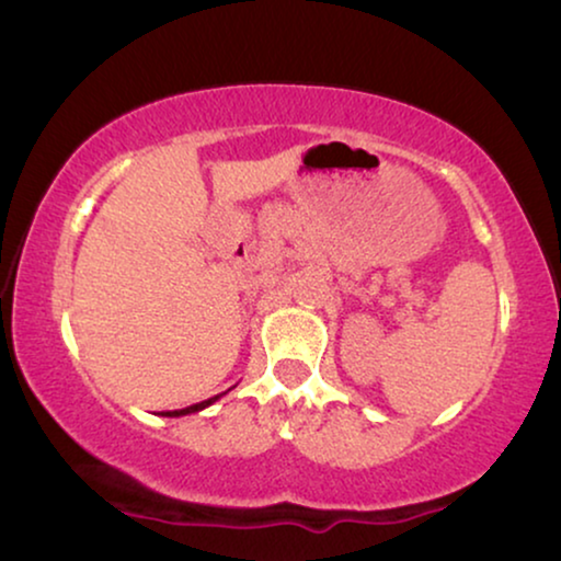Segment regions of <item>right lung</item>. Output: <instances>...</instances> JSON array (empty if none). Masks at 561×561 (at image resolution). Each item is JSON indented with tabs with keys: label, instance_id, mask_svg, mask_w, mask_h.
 <instances>
[{
	"label": "right lung",
	"instance_id": "1",
	"mask_svg": "<svg viewBox=\"0 0 561 561\" xmlns=\"http://www.w3.org/2000/svg\"><path fill=\"white\" fill-rule=\"evenodd\" d=\"M218 397H214V399H206V402H201V404H193V407H185V410H174V412H167L170 414V417H183V414H191V412H201V410H206L208 404H214Z\"/></svg>",
	"mask_w": 561,
	"mask_h": 561
}]
</instances>
